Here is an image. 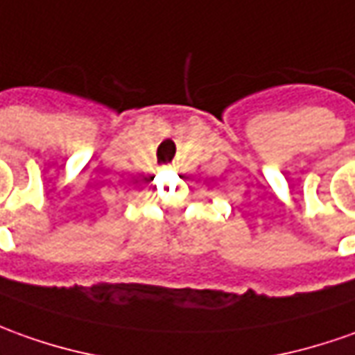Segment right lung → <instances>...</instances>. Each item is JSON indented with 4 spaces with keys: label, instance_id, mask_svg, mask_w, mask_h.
Returning a JSON list of instances; mask_svg holds the SVG:
<instances>
[{
    "label": "right lung",
    "instance_id": "right-lung-1",
    "mask_svg": "<svg viewBox=\"0 0 355 355\" xmlns=\"http://www.w3.org/2000/svg\"><path fill=\"white\" fill-rule=\"evenodd\" d=\"M146 180H147V178H146ZM151 180H153V177H151Z\"/></svg>",
    "mask_w": 355,
    "mask_h": 355
}]
</instances>
